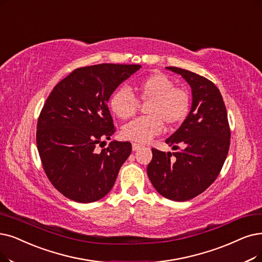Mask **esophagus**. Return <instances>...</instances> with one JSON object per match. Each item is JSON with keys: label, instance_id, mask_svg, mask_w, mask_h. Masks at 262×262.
I'll list each match as a JSON object with an SVG mask.
<instances>
[{"label": "esophagus", "instance_id": "esophagus-1", "mask_svg": "<svg viewBox=\"0 0 262 262\" xmlns=\"http://www.w3.org/2000/svg\"><path fill=\"white\" fill-rule=\"evenodd\" d=\"M142 148V145L138 144V143H132V150L133 151H138Z\"/></svg>", "mask_w": 262, "mask_h": 262}]
</instances>
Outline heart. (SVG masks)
I'll use <instances>...</instances> for the list:
<instances>
[{"label":"heart","mask_w":262,"mask_h":262,"mask_svg":"<svg viewBox=\"0 0 262 262\" xmlns=\"http://www.w3.org/2000/svg\"><path fill=\"white\" fill-rule=\"evenodd\" d=\"M138 99L125 87L115 90L110 99V108L118 118L125 120L137 112L138 100L147 102L146 114L124 124L121 137L124 140L144 144L162 132L164 122L175 125L182 122L189 111V96L180 88L174 87L173 80L162 73H152L141 79L134 87Z\"/></svg>","instance_id":"heart-1"}]
</instances>
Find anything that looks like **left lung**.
I'll list each match as a JSON object with an SVG mask.
<instances>
[{
  "mask_svg": "<svg viewBox=\"0 0 262 262\" xmlns=\"http://www.w3.org/2000/svg\"><path fill=\"white\" fill-rule=\"evenodd\" d=\"M191 88L187 118L165 143L174 152L152 148L147 174L155 189L172 201H187L202 193L217 179L230 146L228 115L221 91L193 72L167 67Z\"/></svg>",
  "mask_w": 262,
  "mask_h": 262,
  "instance_id": "8db88e82",
  "label": "left lung"
}]
</instances>
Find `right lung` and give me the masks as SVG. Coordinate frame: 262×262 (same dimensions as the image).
<instances>
[{
	"label": "right lung",
	"instance_id": "1",
	"mask_svg": "<svg viewBox=\"0 0 262 262\" xmlns=\"http://www.w3.org/2000/svg\"><path fill=\"white\" fill-rule=\"evenodd\" d=\"M142 67L102 63L79 68L58 82L37 121L36 144L44 171L71 200L90 203L105 196L131 154L130 142L112 141L107 107L112 93Z\"/></svg>",
	"mask_w": 262,
	"mask_h": 262
}]
</instances>
